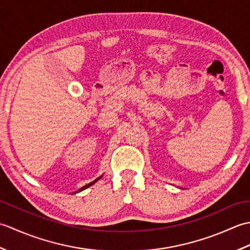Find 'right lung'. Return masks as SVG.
Here are the masks:
<instances>
[{
    "label": "right lung",
    "instance_id": "1",
    "mask_svg": "<svg viewBox=\"0 0 250 250\" xmlns=\"http://www.w3.org/2000/svg\"><path fill=\"white\" fill-rule=\"evenodd\" d=\"M101 177H102V176H100V177H98L97 179H95V180H93V182L92 183H90V184H88V185H86V186H83V188H81V189H79L78 191H76V192H74V193H77V192H81V191H83V190H84V189H87L88 187H90V186H92L94 183H97L98 182V180L101 178Z\"/></svg>",
    "mask_w": 250,
    "mask_h": 250
}]
</instances>
